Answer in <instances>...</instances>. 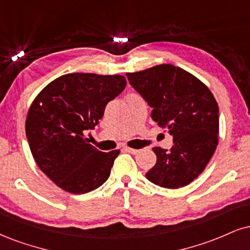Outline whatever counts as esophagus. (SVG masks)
I'll list each match as a JSON object with an SVG mask.
<instances>
[{
  "label": "esophagus",
  "instance_id": "1",
  "mask_svg": "<svg viewBox=\"0 0 250 250\" xmlns=\"http://www.w3.org/2000/svg\"><path fill=\"white\" fill-rule=\"evenodd\" d=\"M125 151H127V152H130V154H133V155H136V154H138V152H140V150H138V149L129 148V146H125Z\"/></svg>",
  "mask_w": 250,
  "mask_h": 250
}]
</instances>
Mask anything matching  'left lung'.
Instances as JSON below:
<instances>
[{"instance_id": "1", "label": "left lung", "mask_w": 250, "mask_h": 250, "mask_svg": "<svg viewBox=\"0 0 250 250\" xmlns=\"http://www.w3.org/2000/svg\"><path fill=\"white\" fill-rule=\"evenodd\" d=\"M130 85L152 108L151 117L173 137L170 150L155 146L146 178L165 188L188 185L205 170L219 143V107L205 83L170 64L127 73Z\"/></svg>"}]
</instances>
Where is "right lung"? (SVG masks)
Segmentation results:
<instances>
[{
	"label": "right lung",
	"instance_id": "add662e5",
	"mask_svg": "<svg viewBox=\"0 0 250 250\" xmlns=\"http://www.w3.org/2000/svg\"><path fill=\"white\" fill-rule=\"evenodd\" d=\"M125 85L119 74L68 73L51 81L32 101L25 121L30 150L58 188L83 194L108 179L120 150L100 151L83 131L94 129Z\"/></svg>",
	"mask_w": 250,
	"mask_h": 250
}]
</instances>
